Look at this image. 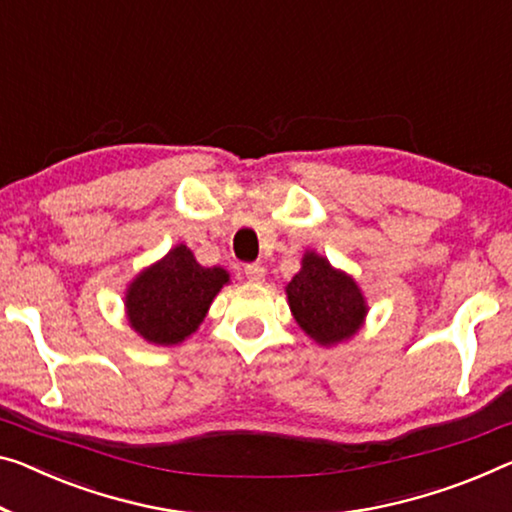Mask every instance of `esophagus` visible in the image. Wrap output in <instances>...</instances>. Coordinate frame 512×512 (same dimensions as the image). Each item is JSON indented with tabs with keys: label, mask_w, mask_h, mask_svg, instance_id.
I'll list each match as a JSON object with an SVG mask.
<instances>
[{
	"label": "esophagus",
	"mask_w": 512,
	"mask_h": 512,
	"mask_svg": "<svg viewBox=\"0 0 512 512\" xmlns=\"http://www.w3.org/2000/svg\"><path fill=\"white\" fill-rule=\"evenodd\" d=\"M245 277L251 283H263L265 281V267L251 263V265L245 267Z\"/></svg>",
	"instance_id": "1"
}]
</instances>
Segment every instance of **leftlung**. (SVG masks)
<instances>
[{"instance_id":"obj_1","label":"left lung","mask_w":512,"mask_h":512,"mask_svg":"<svg viewBox=\"0 0 512 512\" xmlns=\"http://www.w3.org/2000/svg\"><path fill=\"white\" fill-rule=\"evenodd\" d=\"M288 306L306 334L318 345H336L359 332L368 313L357 281L334 270L325 256L306 251L302 270L286 286Z\"/></svg>"}]
</instances>
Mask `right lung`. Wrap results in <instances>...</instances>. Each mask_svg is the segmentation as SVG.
<instances>
[{"mask_svg":"<svg viewBox=\"0 0 512 512\" xmlns=\"http://www.w3.org/2000/svg\"><path fill=\"white\" fill-rule=\"evenodd\" d=\"M229 283L224 267H203L185 245L139 272L125 290V313L135 332L155 345H176L194 334L215 295Z\"/></svg>","mask_w":512,"mask_h":512,"instance_id":"add662e5","label":"right lung"}]
</instances>
